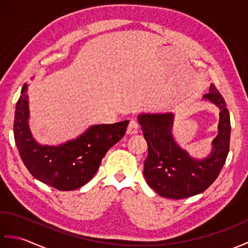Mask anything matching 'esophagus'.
I'll return each instance as SVG.
<instances>
[{"instance_id": "1", "label": "esophagus", "mask_w": 248, "mask_h": 248, "mask_svg": "<svg viewBox=\"0 0 248 248\" xmlns=\"http://www.w3.org/2000/svg\"><path fill=\"white\" fill-rule=\"evenodd\" d=\"M139 129H140V125L138 124V121L135 119H131L127 128V134L134 135L139 132Z\"/></svg>"}]
</instances>
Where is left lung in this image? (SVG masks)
I'll use <instances>...</instances> for the list:
<instances>
[{
	"instance_id": "8db88e82",
	"label": "left lung",
	"mask_w": 248,
	"mask_h": 248,
	"mask_svg": "<svg viewBox=\"0 0 248 248\" xmlns=\"http://www.w3.org/2000/svg\"><path fill=\"white\" fill-rule=\"evenodd\" d=\"M203 98L219 108L218 134L205 159L189 156L172 138V113L140 114L139 123L148 145L144 176L148 186L162 197L182 199L205 191L215 181L229 152L230 118L225 100L213 84Z\"/></svg>"
}]
</instances>
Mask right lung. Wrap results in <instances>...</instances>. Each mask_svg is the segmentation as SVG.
<instances>
[{
	"label": "right lung",
	"mask_w": 248,
	"mask_h": 248,
	"mask_svg": "<svg viewBox=\"0 0 248 248\" xmlns=\"http://www.w3.org/2000/svg\"><path fill=\"white\" fill-rule=\"evenodd\" d=\"M28 99V85L24 84L16 105V145L31 176L60 191H73L91 181L103 156L127 131L128 120L113 124H96L76 140L60 146L39 145L29 128Z\"/></svg>",
	"instance_id": "obj_1"
}]
</instances>
